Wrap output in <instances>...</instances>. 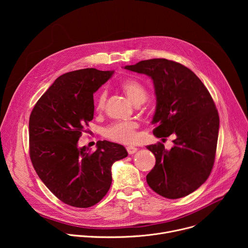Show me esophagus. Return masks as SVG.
Returning <instances> with one entry per match:
<instances>
[{"label":"esophagus","instance_id":"esophagus-1","mask_svg":"<svg viewBox=\"0 0 248 248\" xmlns=\"http://www.w3.org/2000/svg\"><path fill=\"white\" fill-rule=\"evenodd\" d=\"M126 151H127V153L129 155H132V154H134L137 151V148L134 147V146H127L126 147Z\"/></svg>","mask_w":248,"mask_h":248}]
</instances>
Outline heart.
<instances>
[{"label": "heart", "mask_w": 248, "mask_h": 248, "mask_svg": "<svg viewBox=\"0 0 248 248\" xmlns=\"http://www.w3.org/2000/svg\"><path fill=\"white\" fill-rule=\"evenodd\" d=\"M121 88L134 105L142 104L147 99V90L142 84L136 80H124L121 83ZM106 98H107V93L104 90L100 91L97 94V97L95 99V110L97 112H101L104 109ZM137 127V123L133 121L117 122L106 127L103 133L105 137L116 141V142L123 144H131L136 140Z\"/></svg>", "instance_id": "heart-1"}]
</instances>
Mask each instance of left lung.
Instances as JSON below:
<instances>
[{"instance_id": "8db88e82", "label": "left lung", "mask_w": 248, "mask_h": 248, "mask_svg": "<svg viewBox=\"0 0 248 248\" xmlns=\"http://www.w3.org/2000/svg\"><path fill=\"white\" fill-rule=\"evenodd\" d=\"M124 68L153 80L154 135L176 137L170 150L162 143L146 146L156 158L147 184L163 197H185L206 182L214 165L220 125L215 103L196 75L179 62L151 59Z\"/></svg>"}]
</instances>
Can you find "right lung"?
I'll use <instances>...</instances> for the list:
<instances>
[{
  "mask_svg": "<svg viewBox=\"0 0 248 248\" xmlns=\"http://www.w3.org/2000/svg\"><path fill=\"white\" fill-rule=\"evenodd\" d=\"M114 70L83 68L59 77L41 96L29 118L32 165L49 190L63 203L88 208L110 189L112 166L127 156L123 145L98 141L91 152L78 147L83 128L93 120V94Z\"/></svg>",
  "mask_w": 248,
  "mask_h": 248,
  "instance_id": "right-lung-1",
  "label": "right lung"
}]
</instances>
